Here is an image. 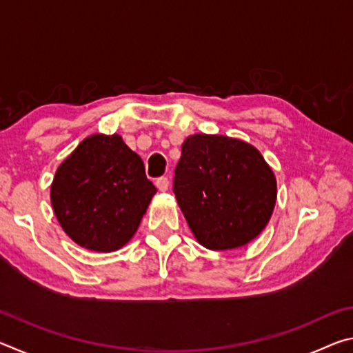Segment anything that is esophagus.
Wrapping results in <instances>:
<instances>
[{"label": "esophagus", "mask_w": 353, "mask_h": 353, "mask_svg": "<svg viewBox=\"0 0 353 353\" xmlns=\"http://www.w3.org/2000/svg\"><path fill=\"white\" fill-rule=\"evenodd\" d=\"M155 185H157V188H159L160 191H166V190H168V187H170L168 177H166V176L159 177L157 181H155Z\"/></svg>", "instance_id": "34e87169"}]
</instances>
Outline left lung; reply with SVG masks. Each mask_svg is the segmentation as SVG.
Here are the masks:
<instances>
[{"label": "left lung", "instance_id": "obj_1", "mask_svg": "<svg viewBox=\"0 0 353 353\" xmlns=\"http://www.w3.org/2000/svg\"><path fill=\"white\" fill-rule=\"evenodd\" d=\"M174 172L177 204L204 248H241L270 223L276 176L249 143L225 135H190Z\"/></svg>", "mask_w": 353, "mask_h": 353}]
</instances>
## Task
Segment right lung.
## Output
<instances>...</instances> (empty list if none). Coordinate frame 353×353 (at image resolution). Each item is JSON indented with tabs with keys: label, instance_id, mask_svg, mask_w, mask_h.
I'll return each mask as SVG.
<instances>
[{
	"label": "right lung",
	"instance_id": "1",
	"mask_svg": "<svg viewBox=\"0 0 353 353\" xmlns=\"http://www.w3.org/2000/svg\"><path fill=\"white\" fill-rule=\"evenodd\" d=\"M157 188L121 135L94 134L63 160L51 183L59 224L76 244L113 252L129 243Z\"/></svg>",
	"mask_w": 353,
	"mask_h": 353
}]
</instances>
